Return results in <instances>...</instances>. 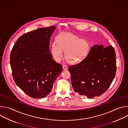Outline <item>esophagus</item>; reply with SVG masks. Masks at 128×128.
<instances>
[{"label": "esophagus", "mask_w": 128, "mask_h": 128, "mask_svg": "<svg viewBox=\"0 0 128 128\" xmlns=\"http://www.w3.org/2000/svg\"><path fill=\"white\" fill-rule=\"evenodd\" d=\"M63 69L64 70H67V69H68V67H67V66L66 65H63Z\"/></svg>", "instance_id": "1"}]
</instances>
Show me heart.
I'll return each mask as SVG.
<instances>
[{
    "label": "heart",
    "instance_id": "heart-1",
    "mask_svg": "<svg viewBox=\"0 0 128 128\" xmlns=\"http://www.w3.org/2000/svg\"><path fill=\"white\" fill-rule=\"evenodd\" d=\"M88 42L71 33L64 32L56 38V42L52 43L50 52L56 61L60 62L63 58V50L66 61L76 63L82 61L87 55L90 50Z\"/></svg>",
    "mask_w": 128,
    "mask_h": 128
}]
</instances>
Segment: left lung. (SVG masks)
<instances>
[{"mask_svg": "<svg viewBox=\"0 0 128 128\" xmlns=\"http://www.w3.org/2000/svg\"><path fill=\"white\" fill-rule=\"evenodd\" d=\"M72 85L76 92L88 98L99 96L111 85L116 74V55L112 46L95 45L80 63L71 65Z\"/></svg>", "mask_w": 128, "mask_h": 128, "instance_id": "8db88e82", "label": "left lung"}]
</instances>
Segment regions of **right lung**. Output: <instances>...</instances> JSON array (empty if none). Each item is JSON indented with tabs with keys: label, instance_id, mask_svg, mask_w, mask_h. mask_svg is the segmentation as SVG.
<instances>
[{
	"label": "right lung",
	"instance_id": "1",
	"mask_svg": "<svg viewBox=\"0 0 128 128\" xmlns=\"http://www.w3.org/2000/svg\"><path fill=\"white\" fill-rule=\"evenodd\" d=\"M55 26L40 28L21 36L14 44L10 64L16 84L27 95L47 96L62 70L50 51V39Z\"/></svg>",
	"mask_w": 128,
	"mask_h": 128
}]
</instances>
